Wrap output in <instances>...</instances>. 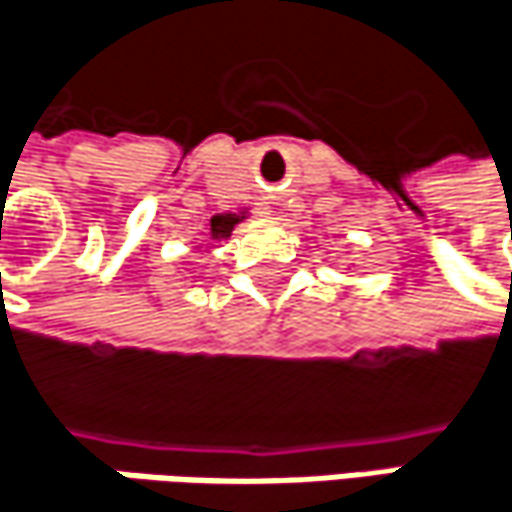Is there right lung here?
I'll list each match as a JSON object with an SVG mask.
<instances>
[{"instance_id":"obj_1","label":"right lung","mask_w":512,"mask_h":512,"mask_svg":"<svg viewBox=\"0 0 512 512\" xmlns=\"http://www.w3.org/2000/svg\"><path fill=\"white\" fill-rule=\"evenodd\" d=\"M235 224H238V218H235V215H218V218H212V235H215V238L229 235Z\"/></svg>"}]
</instances>
